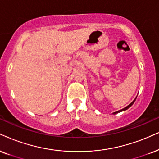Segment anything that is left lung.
Here are the masks:
<instances>
[{
  "label": "left lung",
  "instance_id": "left-lung-1",
  "mask_svg": "<svg viewBox=\"0 0 159 159\" xmlns=\"http://www.w3.org/2000/svg\"><path fill=\"white\" fill-rule=\"evenodd\" d=\"M136 98L135 99H134L133 101L131 102V103H130L129 105H128V106H126V107H125L124 108H122V109H121V110H119V111H115V112H114L113 113V114H117V113H120V112H121V111H125V110H127L128 108H129L130 106H131L132 105H133V104L134 103V102H135V100H136Z\"/></svg>",
  "mask_w": 159,
  "mask_h": 159
}]
</instances>
